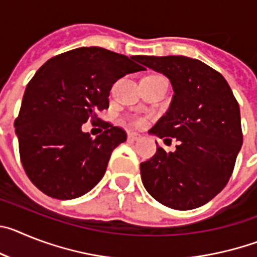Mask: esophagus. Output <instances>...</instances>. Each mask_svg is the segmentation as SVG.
I'll return each instance as SVG.
<instances>
[{
  "instance_id": "esophagus-1",
  "label": "esophagus",
  "mask_w": 257,
  "mask_h": 257,
  "mask_svg": "<svg viewBox=\"0 0 257 257\" xmlns=\"http://www.w3.org/2000/svg\"><path fill=\"white\" fill-rule=\"evenodd\" d=\"M140 138H142V136H140L139 134H136V133H128V134H127V139L130 140V142H138V140H140Z\"/></svg>"
}]
</instances>
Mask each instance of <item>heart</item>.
<instances>
[{
    "mask_svg": "<svg viewBox=\"0 0 257 257\" xmlns=\"http://www.w3.org/2000/svg\"><path fill=\"white\" fill-rule=\"evenodd\" d=\"M134 122H135V124H138V126H142L143 124V119H140V118H136Z\"/></svg>",
    "mask_w": 257,
    "mask_h": 257,
    "instance_id": "obj_1",
    "label": "heart"
}]
</instances>
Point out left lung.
<instances>
[{
    "label": "left lung",
    "mask_w": 257,
    "mask_h": 257,
    "mask_svg": "<svg viewBox=\"0 0 257 257\" xmlns=\"http://www.w3.org/2000/svg\"><path fill=\"white\" fill-rule=\"evenodd\" d=\"M145 67L170 79L169 110L149 134L179 142L176 151L158 147L140 163L147 192L174 210H192L219 194L231 176L243 136L239 105L225 78L197 59L140 56ZM157 143V142H156Z\"/></svg>",
    "instance_id": "1"
}]
</instances>
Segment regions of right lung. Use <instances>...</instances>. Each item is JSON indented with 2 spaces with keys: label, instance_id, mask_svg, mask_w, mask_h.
Segmentation results:
<instances>
[{
  "label": "right lung",
  "instance_id": "obj_1",
  "mask_svg": "<svg viewBox=\"0 0 257 257\" xmlns=\"http://www.w3.org/2000/svg\"><path fill=\"white\" fill-rule=\"evenodd\" d=\"M139 58L103 47H78L54 56L36 72L14 126L23 167L41 192L73 199L101 180L126 133L105 122L103 134L92 139L82 124L95 122L97 110L108 108L117 79L145 70Z\"/></svg>",
  "mask_w": 257,
  "mask_h": 257
}]
</instances>
